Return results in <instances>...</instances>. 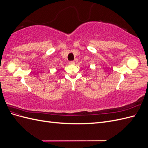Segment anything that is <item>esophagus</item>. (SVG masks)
Here are the masks:
<instances>
[{
  "mask_svg": "<svg viewBox=\"0 0 148 148\" xmlns=\"http://www.w3.org/2000/svg\"><path fill=\"white\" fill-rule=\"evenodd\" d=\"M69 64H70V65H73V64H75V61H73V60L70 61V62H69Z\"/></svg>",
  "mask_w": 148,
  "mask_h": 148,
  "instance_id": "esophagus-1",
  "label": "esophagus"
}]
</instances>
